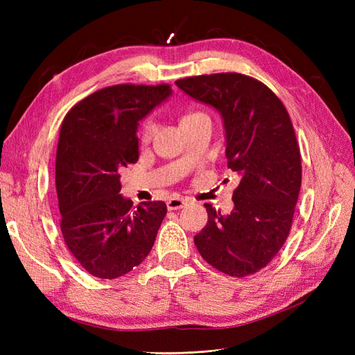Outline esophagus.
Listing matches in <instances>:
<instances>
[{"label": "esophagus", "mask_w": 355, "mask_h": 355, "mask_svg": "<svg viewBox=\"0 0 355 355\" xmlns=\"http://www.w3.org/2000/svg\"><path fill=\"white\" fill-rule=\"evenodd\" d=\"M185 204H187V200L179 198V197H173V198H168L167 209L168 210H178V209L185 207Z\"/></svg>", "instance_id": "esophagus-1"}]
</instances>
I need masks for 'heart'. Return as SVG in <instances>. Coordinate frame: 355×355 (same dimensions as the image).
<instances>
[{
  "label": "heart",
  "mask_w": 355,
  "mask_h": 355,
  "mask_svg": "<svg viewBox=\"0 0 355 355\" xmlns=\"http://www.w3.org/2000/svg\"><path fill=\"white\" fill-rule=\"evenodd\" d=\"M196 114H187L184 118H182V121H185V120H188V118H191V116H194ZM153 132H154V124L153 123H146V125H145V128H144V137H149L153 135Z\"/></svg>",
  "instance_id": "obj_1"
}]
</instances>
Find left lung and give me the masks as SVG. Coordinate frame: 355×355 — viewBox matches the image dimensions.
<instances>
[{"instance_id":"left-lung-1","label":"left lung","mask_w":355,"mask_h":355,"mask_svg":"<svg viewBox=\"0 0 355 355\" xmlns=\"http://www.w3.org/2000/svg\"><path fill=\"white\" fill-rule=\"evenodd\" d=\"M175 84L220 114L228 167L240 176L230 214L204 204L209 219L194 243L218 271L254 274L280 252L292 227L302 180L292 121L265 84L243 73L198 75Z\"/></svg>"}]
</instances>
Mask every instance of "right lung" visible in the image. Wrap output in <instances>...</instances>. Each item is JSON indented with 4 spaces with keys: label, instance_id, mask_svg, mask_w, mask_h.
Here are the masks:
<instances>
[{
    "label": "right lung",
    "instance_id": "add662e5",
    "mask_svg": "<svg viewBox=\"0 0 355 355\" xmlns=\"http://www.w3.org/2000/svg\"><path fill=\"white\" fill-rule=\"evenodd\" d=\"M167 84H120L78 102L62 123L56 154L60 230L85 271L118 278L151 252L167 206L120 194V171L139 158L137 127L171 96Z\"/></svg>",
    "mask_w": 355,
    "mask_h": 355
}]
</instances>
